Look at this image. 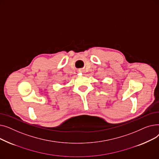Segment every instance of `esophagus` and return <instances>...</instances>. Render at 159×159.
Returning <instances> with one entry per match:
<instances>
[{
	"label": "esophagus",
	"mask_w": 159,
	"mask_h": 159,
	"mask_svg": "<svg viewBox=\"0 0 159 159\" xmlns=\"http://www.w3.org/2000/svg\"><path fill=\"white\" fill-rule=\"evenodd\" d=\"M80 71V72H81V71H80H80Z\"/></svg>",
	"instance_id": "1"
}]
</instances>
